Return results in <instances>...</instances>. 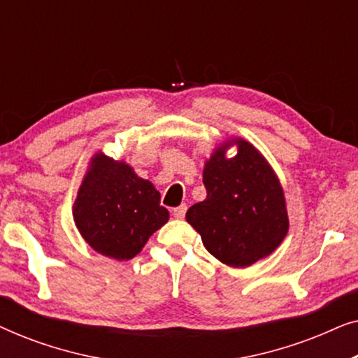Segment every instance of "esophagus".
Listing matches in <instances>:
<instances>
[{
	"mask_svg": "<svg viewBox=\"0 0 358 358\" xmlns=\"http://www.w3.org/2000/svg\"><path fill=\"white\" fill-rule=\"evenodd\" d=\"M185 212H187V205H185V203L179 205V207H176V208L171 210V213H173V217L178 218V220L184 218V217H185Z\"/></svg>",
	"mask_w": 358,
	"mask_h": 358,
	"instance_id": "34e87169",
	"label": "esophagus"
}]
</instances>
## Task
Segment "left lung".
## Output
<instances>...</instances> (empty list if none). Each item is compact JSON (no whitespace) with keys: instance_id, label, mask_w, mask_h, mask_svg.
<instances>
[{"instance_id":"left-lung-1","label":"left lung","mask_w":358,"mask_h":358,"mask_svg":"<svg viewBox=\"0 0 358 358\" xmlns=\"http://www.w3.org/2000/svg\"><path fill=\"white\" fill-rule=\"evenodd\" d=\"M238 153L228 159L226 150ZM207 199L192 205L185 220L220 262L248 267L280 246L288 233L285 195L267 159L243 138L224 141L203 168Z\"/></svg>"}]
</instances>
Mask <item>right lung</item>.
Here are the masks:
<instances>
[{
	"label": "right lung",
	"mask_w": 358,
	"mask_h": 358,
	"mask_svg": "<svg viewBox=\"0 0 358 358\" xmlns=\"http://www.w3.org/2000/svg\"><path fill=\"white\" fill-rule=\"evenodd\" d=\"M159 200L155 185L131 166L96 153L73 203V218L96 252L129 261L169 220Z\"/></svg>",
	"instance_id": "add662e5"
}]
</instances>
